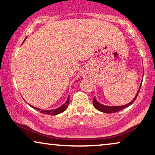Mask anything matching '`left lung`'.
Wrapping results in <instances>:
<instances>
[{
  "mask_svg": "<svg viewBox=\"0 0 155 155\" xmlns=\"http://www.w3.org/2000/svg\"><path fill=\"white\" fill-rule=\"evenodd\" d=\"M141 84H142V83H141L139 89L138 90L137 94V95H136V96L134 97V99L132 100V101L130 102V103L125 104V105H123V106H105V105H103V104H100L99 102L96 101L95 97L94 98V101H93V104H94L95 108L97 109V110L100 111H102V112L107 113V114L117 112V111L122 110V109H125V107H127L131 105V104H132L133 102H134V101L136 100V98H137V97L138 96V94H139V93L140 91V89H141Z\"/></svg>",
  "mask_w": 155,
  "mask_h": 155,
  "instance_id": "8db88e82",
  "label": "left lung"
}]
</instances>
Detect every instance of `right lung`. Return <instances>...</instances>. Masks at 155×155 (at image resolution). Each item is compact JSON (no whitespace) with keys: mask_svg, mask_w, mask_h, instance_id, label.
Returning <instances> with one entry per match:
<instances>
[{"mask_svg":"<svg viewBox=\"0 0 155 155\" xmlns=\"http://www.w3.org/2000/svg\"><path fill=\"white\" fill-rule=\"evenodd\" d=\"M25 39H26V38H25ZM25 39H24V41H25ZM68 104H69V97H68V98H67V100H66V101L65 103H64V104H62V105H61V107H59L55 109H52V110H42V109L36 108V107H32V106H31V105L30 106L34 108V109H36L37 110L40 111V112L42 113V114H48V115L54 116V115H58V114H59L62 113L63 111H65L66 109H67Z\"/></svg>","mask_w":155,"mask_h":155,"instance_id":"obj_1","label":"right lung"}]
</instances>
